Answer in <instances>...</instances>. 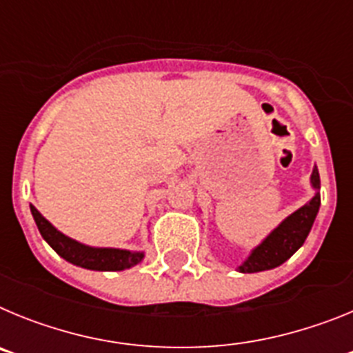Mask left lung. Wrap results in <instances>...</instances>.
I'll return each instance as SVG.
<instances>
[{"label":"left lung","instance_id":"left-lung-1","mask_svg":"<svg viewBox=\"0 0 353 353\" xmlns=\"http://www.w3.org/2000/svg\"><path fill=\"white\" fill-rule=\"evenodd\" d=\"M311 185L316 189V194L310 199V203L288 215L258 248L252 249L248 260L239 267L240 272L252 274L276 269L304 244L320 208V174L316 166L311 174Z\"/></svg>","mask_w":353,"mask_h":353}]
</instances>
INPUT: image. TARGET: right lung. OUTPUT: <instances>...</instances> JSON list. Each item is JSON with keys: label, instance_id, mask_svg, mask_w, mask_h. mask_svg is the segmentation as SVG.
Masks as SVG:
<instances>
[{"label": "right lung", "instance_id": "obj_1", "mask_svg": "<svg viewBox=\"0 0 353 353\" xmlns=\"http://www.w3.org/2000/svg\"><path fill=\"white\" fill-rule=\"evenodd\" d=\"M33 219L43 240L54 249L61 258H65L70 263L83 267L90 270H125L138 265L145 258V252L141 251H127V249H113V248H92L84 245L70 236L58 232L51 223H49L33 205H30Z\"/></svg>", "mask_w": 353, "mask_h": 353}]
</instances>
